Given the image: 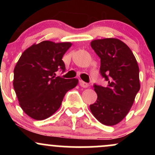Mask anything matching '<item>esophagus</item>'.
Returning a JSON list of instances; mask_svg holds the SVG:
<instances>
[{"label": "esophagus", "mask_w": 155, "mask_h": 155, "mask_svg": "<svg viewBox=\"0 0 155 155\" xmlns=\"http://www.w3.org/2000/svg\"><path fill=\"white\" fill-rule=\"evenodd\" d=\"M79 85L83 88H87V87H88V86H89V84L87 83L84 82V81H81H81H79Z\"/></svg>", "instance_id": "obj_1"}]
</instances>
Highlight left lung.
<instances>
[{
	"label": "left lung",
	"mask_w": 155,
	"mask_h": 155,
	"mask_svg": "<svg viewBox=\"0 0 155 155\" xmlns=\"http://www.w3.org/2000/svg\"><path fill=\"white\" fill-rule=\"evenodd\" d=\"M90 45L101 58V74L108 81L106 87L94 85L97 98L90 111L101 123L115 125L127 116L139 91V68L132 51L120 39H96Z\"/></svg>",
	"instance_id": "left-lung-1"
}]
</instances>
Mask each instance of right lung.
<instances>
[{"label": "right lung", "instance_id": "obj_1", "mask_svg": "<svg viewBox=\"0 0 155 155\" xmlns=\"http://www.w3.org/2000/svg\"><path fill=\"white\" fill-rule=\"evenodd\" d=\"M71 42L44 41L28 47L14 70L13 86L19 104L28 116L44 120L59 109L65 93L78 84L77 79L56 76L65 71L62 60Z\"/></svg>", "mask_w": 155, "mask_h": 155}]
</instances>
